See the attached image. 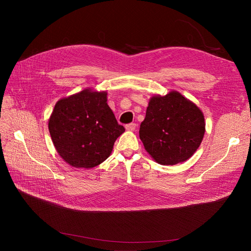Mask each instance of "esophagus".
<instances>
[{"label":"esophagus","mask_w":251,"mask_h":251,"mask_svg":"<svg viewBox=\"0 0 251 251\" xmlns=\"http://www.w3.org/2000/svg\"><path fill=\"white\" fill-rule=\"evenodd\" d=\"M125 128H126L128 131H133V130H135V128H136V124H135V123H129V124H127V125L125 126Z\"/></svg>","instance_id":"1"}]
</instances>
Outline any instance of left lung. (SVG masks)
I'll use <instances>...</instances> for the list:
<instances>
[{
    "instance_id": "obj_1",
    "label": "left lung",
    "mask_w": 251,
    "mask_h": 251,
    "mask_svg": "<svg viewBox=\"0 0 251 251\" xmlns=\"http://www.w3.org/2000/svg\"><path fill=\"white\" fill-rule=\"evenodd\" d=\"M202 112L177 91L152 97L140 124L144 149L161 165L185 162L200 148L204 135Z\"/></svg>"
}]
</instances>
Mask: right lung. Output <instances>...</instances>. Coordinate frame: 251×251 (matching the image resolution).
Here are the masks:
<instances>
[{"mask_svg":"<svg viewBox=\"0 0 251 251\" xmlns=\"http://www.w3.org/2000/svg\"><path fill=\"white\" fill-rule=\"evenodd\" d=\"M49 130L62 159L75 168H94L110 156L125 128L107 103V92L84 89L60 100Z\"/></svg>","mask_w":251,"mask_h":251,"instance_id":"1","label":"right lung"}]
</instances>
